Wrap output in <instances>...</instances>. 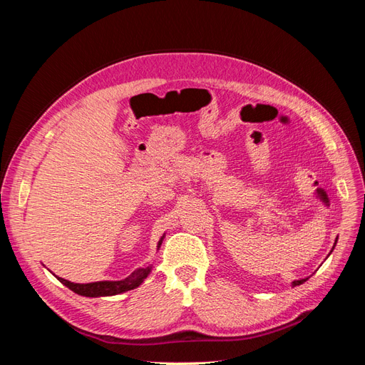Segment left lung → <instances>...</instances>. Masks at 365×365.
I'll return each mask as SVG.
<instances>
[{"label":"left lung","mask_w":365,"mask_h":365,"mask_svg":"<svg viewBox=\"0 0 365 365\" xmlns=\"http://www.w3.org/2000/svg\"><path fill=\"white\" fill-rule=\"evenodd\" d=\"M335 244H336V242H335ZM306 282V279H302V280H295L294 283H292V286H297V284H302V283H304Z\"/></svg>","instance_id":"1"}]
</instances>
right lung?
<instances>
[{
  "label": "right lung",
  "instance_id": "add662e5",
  "mask_svg": "<svg viewBox=\"0 0 365 365\" xmlns=\"http://www.w3.org/2000/svg\"><path fill=\"white\" fill-rule=\"evenodd\" d=\"M163 239L158 242V247L161 245ZM150 272V268H141L132 272L130 275L125 280L120 282H96V283H71L68 280H63L61 277L59 282L63 283L67 288H70L73 292L79 294V295H85V297H102V295H115V294H121L126 292L129 289H134L137 286L148 277V274Z\"/></svg>",
  "mask_w": 365,
  "mask_h": 365
}]
</instances>
